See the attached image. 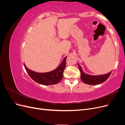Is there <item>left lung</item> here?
<instances>
[{"instance_id": "8db88e82", "label": "left lung", "mask_w": 125, "mask_h": 125, "mask_svg": "<svg viewBox=\"0 0 125 125\" xmlns=\"http://www.w3.org/2000/svg\"><path fill=\"white\" fill-rule=\"evenodd\" d=\"M79 70L81 73V79L82 81L86 84L90 85L98 84L105 81L110 76L112 72L106 74L100 75H91L84 73L82 70V68L78 63Z\"/></svg>"}]
</instances>
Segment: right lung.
<instances>
[{
    "mask_svg": "<svg viewBox=\"0 0 125 125\" xmlns=\"http://www.w3.org/2000/svg\"><path fill=\"white\" fill-rule=\"evenodd\" d=\"M67 56L63 59L62 63L55 70L46 73H35L26 68L24 64L25 69L29 76L39 84L43 85H52L59 83L63 77V71L66 67Z\"/></svg>",
    "mask_w": 125,
    "mask_h": 125,
    "instance_id": "add662e5",
    "label": "right lung"
}]
</instances>
